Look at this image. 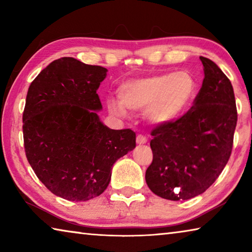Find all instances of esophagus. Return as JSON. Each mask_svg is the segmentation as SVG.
Here are the masks:
<instances>
[{
	"label": "esophagus",
	"mask_w": 252,
	"mask_h": 252,
	"mask_svg": "<svg viewBox=\"0 0 252 252\" xmlns=\"http://www.w3.org/2000/svg\"><path fill=\"white\" fill-rule=\"evenodd\" d=\"M148 142V139L146 138V136L142 135V134H138L136 135V143L138 144H144Z\"/></svg>",
	"instance_id": "1"
}]
</instances>
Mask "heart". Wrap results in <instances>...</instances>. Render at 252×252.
Returning <instances> with one entry per match:
<instances>
[{"label": "heart", "instance_id": "1", "mask_svg": "<svg viewBox=\"0 0 252 252\" xmlns=\"http://www.w3.org/2000/svg\"><path fill=\"white\" fill-rule=\"evenodd\" d=\"M194 92V81L187 72L163 73L126 82L119 89L120 103L109 102L111 112L126 116V109L146 111L153 125H163L180 116Z\"/></svg>", "mask_w": 252, "mask_h": 252}]
</instances>
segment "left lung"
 I'll return each mask as SVG.
<instances>
[{
	"instance_id": "left-lung-1",
	"label": "left lung",
	"mask_w": 252,
	"mask_h": 252,
	"mask_svg": "<svg viewBox=\"0 0 252 252\" xmlns=\"http://www.w3.org/2000/svg\"><path fill=\"white\" fill-rule=\"evenodd\" d=\"M202 87L193 105L177 120L151 131L152 163L146 181L153 193L172 201L203 193L231 156L238 113L232 84L210 59L200 57Z\"/></svg>"
}]
</instances>
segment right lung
<instances>
[{
  "label": "right lung",
  "mask_w": 252,
  "mask_h": 252,
  "mask_svg": "<svg viewBox=\"0 0 252 252\" xmlns=\"http://www.w3.org/2000/svg\"><path fill=\"white\" fill-rule=\"evenodd\" d=\"M105 67L61 58L30 85L23 111L28 161L51 192L87 201L109 186L118 159L135 148L131 129L112 130L100 121L96 90Z\"/></svg>",
  "instance_id": "1"
}]
</instances>
